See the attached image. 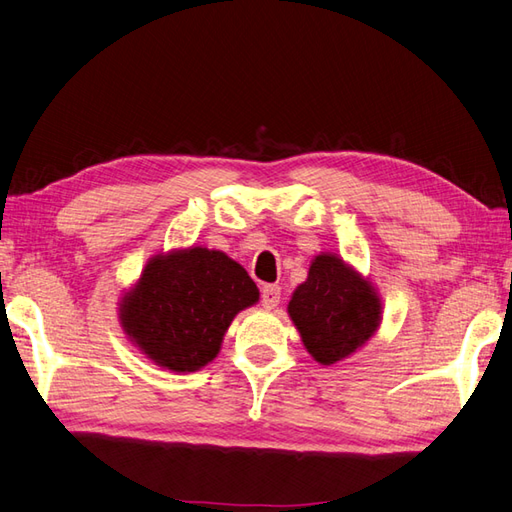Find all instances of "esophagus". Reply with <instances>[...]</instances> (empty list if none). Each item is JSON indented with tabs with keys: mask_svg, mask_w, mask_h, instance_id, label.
<instances>
[{
	"mask_svg": "<svg viewBox=\"0 0 512 512\" xmlns=\"http://www.w3.org/2000/svg\"><path fill=\"white\" fill-rule=\"evenodd\" d=\"M279 301H281L279 285H264V288H261V305H264L266 310H275Z\"/></svg>",
	"mask_w": 512,
	"mask_h": 512,
	"instance_id": "esophagus-1",
	"label": "esophagus"
}]
</instances>
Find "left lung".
Wrapping results in <instances>:
<instances>
[{
	"mask_svg": "<svg viewBox=\"0 0 512 512\" xmlns=\"http://www.w3.org/2000/svg\"><path fill=\"white\" fill-rule=\"evenodd\" d=\"M288 314L312 358L331 366L375 336L382 301L358 270L338 255L314 257L307 279L294 290Z\"/></svg>",
	"mask_w": 512,
	"mask_h": 512,
	"instance_id": "left-lung-1",
	"label": "left lung"
}]
</instances>
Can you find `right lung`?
Wrapping results in <instances>:
<instances>
[{
    "instance_id": "1",
    "label": "right lung",
    "mask_w": 512,
    "mask_h": 512,
    "mask_svg": "<svg viewBox=\"0 0 512 512\" xmlns=\"http://www.w3.org/2000/svg\"><path fill=\"white\" fill-rule=\"evenodd\" d=\"M259 301L248 272L222 251L192 246L154 255L120 303L130 342L154 364L194 373L220 353L237 312Z\"/></svg>"
}]
</instances>
